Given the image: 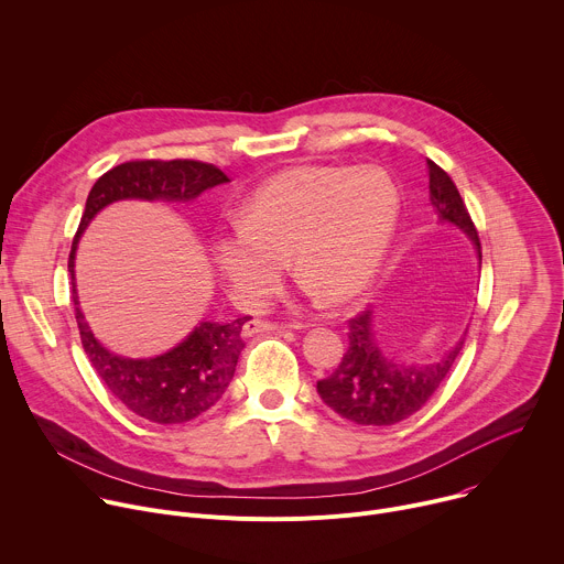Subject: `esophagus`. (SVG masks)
I'll use <instances>...</instances> for the list:
<instances>
[{"label": "esophagus", "mask_w": 564, "mask_h": 564, "mask_svg": "<svg viewBox=\"0 0 564 564\" xmlns=\"http://www.w3.org/2000/svg\"><path fill=\"white\" fill-rule=\"evenodd\" d=\"M280 329L278 325L273 323H267V321H248L243 327H241V336L243 338H250V336H258V334H271Z\"/></svg>", "instance_id": "1"}]
</instances>
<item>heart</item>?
I'll return each instance as SVG.
<instances>
[{
  "instance_id": "b5f03b06",
  "label": "heart",
  "mask_w": 564,
  "mask_h": 564,
  "mask_svg": "<svg viewBox=\"0 0 564 564\" xmlns=\"http://www.w3.org/2000/svg\"><path fill=\"white\" fill-rule=\"evenodd\" d=\"M399 215V187L381 167H291L243 204L237 228L215 239L213 258L243 306L275 291L286 258L325 304H345L379 273Z\"/></svg>"
}]
</instances>
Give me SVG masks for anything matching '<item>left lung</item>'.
<instances>
[{
	"instance_id": "left-lung-1",
	"label": "left lung",
	"mask_w": 564,
	"mask_h": 564,
	"mask_svg": "<svg viewBox=\"0 0 564 564\" xmlns=\"http://www.w3.org/2000/svg\"><path fill=\"white\" fill-rule=\"evenodd\" d=\"M430 202L442 221L464 230L477 246L481 262V243L477 228L466 210L457 185L434 161H427ZM349 347L332 377L318 381L321 399L343 419L358 425H394L419 412L427 399L448 377L464 338L436 362L405 365L390 358L373 338L371 308L347 321Z\"/></svg>"
}]
</instances>
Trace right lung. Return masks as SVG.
Listing matches in <instances>:
<instances>
[{
	"instance_id": "right-lung-1",
	"label": "right lung",
	"mask_w": 564,
	"mask_h": 564,
	"mask_svg": "<svg viewBox=\"0 0 564 564\" xmlns=\"http://www.w3.org/2000/svg\"><path fill=\"white\" fill-rule=\"evenodd\" d=\"M226 181L230 178L217 165L191 159L120 163L94 183L74 237L69 273L83 347L107 390L124 408L152 423L172 425L193 421L221 399L232 381L237 358L243 349L241 327L250 316L230 323H199L183 343L154 358L116 356L96 340L78 306L74 278L78 239L89 221L113 202H193L208 187Z\"/></svg>"
}]
</instances>
